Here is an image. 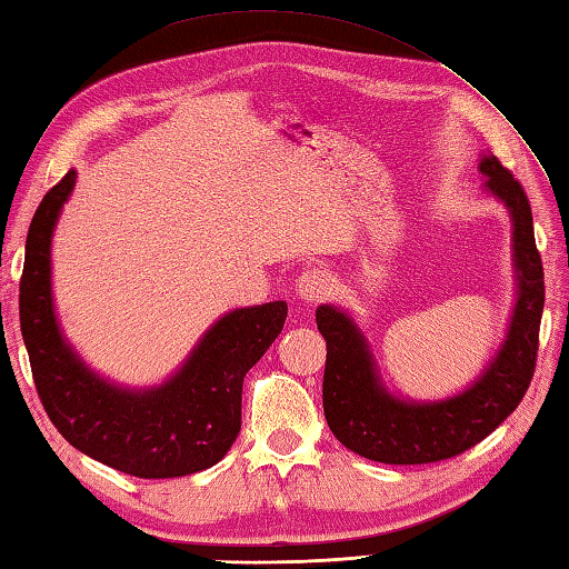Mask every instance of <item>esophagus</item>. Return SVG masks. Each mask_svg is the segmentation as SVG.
<instances>
[{"mask_svg": "<svg viewBox=\"0 0 569 569\" xmlns=\"http://www.w3.org/2000/svg\"><path fill=\"white\" fill-rule=\"evenodd\" d=\"M296 293L306 303H318L332 293V278L320 269H308L296 278Z\"/></svg>", "mask_w": 569, "mask_h": 569, "instance_id": "obj_1", "label": "esophagus"}]
</instances>
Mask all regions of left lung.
<instances>
[{"label":"left lung","instance_id":"8db88e82","mask_svg":"<svg viewBox=\"0 0 569 569\" xmlns=\"http://www.w3.org/2000/svg\"><path fill=\"white\" fill-rule=\"evenodd\" d=\"M478 167L488 177V192L513 217L518 303L503 348L476 385L447 402H402L387 395L377 380L372 355L358 326L332 306L316 310L318 330L328 345L322 375L328 427L342 447L370 461L415 466L469 451L513 415L536 375L545 281L530 202L522 184L493 154Z\"/></svg>","mask_w":569,"mask_h":569}]
</instances>
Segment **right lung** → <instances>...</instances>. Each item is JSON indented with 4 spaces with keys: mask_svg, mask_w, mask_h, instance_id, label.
Segmentation results:
<instances>
[{
    "mask_svg": "<svg viewBox=\"0 0 569 569\" xmlns=\"http://www.w3.org/2000/svg\"><path fill=\"white\" fill-rule=\"evenodd\" d=\"M73 184L69 170L43 194L19 283L21 338L41 405L71 447L110 469L138 478L204 471L237 441L243 377L281 336L288 306L231 310L158 389L130 392L103 382L61 338L51 303V233Z\"/></svg>",
    "mask_w": 569,
    "mask_h": 569,
    "instance_id": "add662e5",
    "label": "right lung"
}]
</instances>
